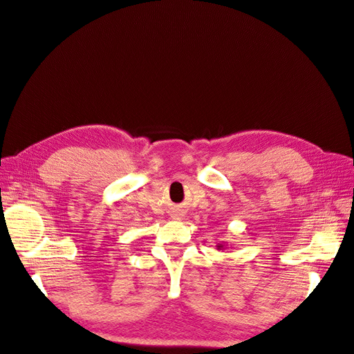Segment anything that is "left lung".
I'll use <instances>...</instances> for the list:
<instances>
[{"mask_svg":"<svg viewBox=\"0 0 354 354\" xmlns=\"http://www.w3.org/2000/svg\"><path fill=\"white\" fill-rule=\"evenodd\" d=\"M217 248H218V250H221V248H223V245H218V246H217Z\"/></svg>","mask_w":354,"mask_h":354,"instance_id":"obj_1","label":"left lung"}]
</instances>
